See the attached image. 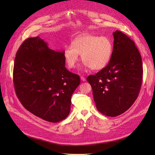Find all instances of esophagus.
Returning <instances> with one entry per match:
<instances>
[{"instance_id":"obj_1","label":"esophagus","mask_w":155,"mask_h":155,"mask_svg":"<svg viewBox=\"0 0 155 155\" xmlns=\"http://www.w3.org/2000/svg\"><path fill=\"white\" fill-rule=\"evenodd\" d=\"M80 78H81V80H82L83 82H85V81L86 80V79H85V78L84 77H83V76H81L80 77Z\"/></svg>"}]
</instances>
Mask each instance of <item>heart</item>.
Returning <instances> with one entry per match:
<instances>
[{"label": "heart", "mask_w": 155, "mask_h": 155, "mask_svg": "<svg viewBox=\"0 0 155 155\" xmlns=\"http://www.w3.org/2000/svg\"><path fill=\"white\" fill-rule=\"evenodd\" d=\"M112 50V43L108 38L84 35L77 38L71 45L65 46L63 56L69 68L75 67L80 54L85 68L100 70L109 63Z\"/></svg>", "instance_id": "b5f03b06"}]
</instances>
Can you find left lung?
<instances>
[{"instance_id": "8db88e82", "label": "left lung", "mask_w": 155, "mask_h": 155, "mask_svg": "<svg viewBox=\"0 0 155 155\" xmlns=\"http://www.w3.org/2000/svg\"><path fill=\"white\" fill-rule=\"evenodd\" d=\"M114 47L109 63L87 80L92 86L97 110L117 116L132 106L143 81L141 56L133 41L123 32H113Z\"/></svg>"}]
</instances>
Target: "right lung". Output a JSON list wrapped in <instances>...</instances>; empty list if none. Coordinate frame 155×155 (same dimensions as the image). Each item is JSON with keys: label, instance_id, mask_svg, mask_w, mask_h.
Masks as SVG:
<instances>
[{"label": "right lung", "instance_id": "right-lung-1", "mask_svg": "<svg viewBox=\"0 0 155 155\" xmlns=\"http://www.w3.org/2000/svg\"><path fill=\"white\" fill-rule=\"evenodd\" d=\"M63 51H55L39 37L29 38L15 54L13 82L18 98L26 109L50 123L70 113L71 97L80 85L79 75L64 66Z\"/></svg>", "mask_w": 155, "mask_h": 155}]
</instances>
